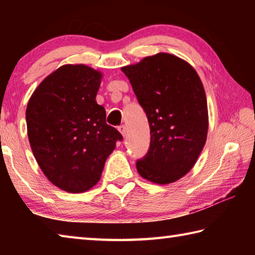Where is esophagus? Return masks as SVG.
Here are the masks:
<instances>
[{"label": "esophagus", "mask_w": 255, "mask_h": 255, "mask_svg": "<svg viewBox=\"0 0 255 255\" xmlns=\"http://www.w3.org/2000/svg\"><path fill=\"white\" fill-rule=\"evenodd\" d=\"M118 130L120 131V133H122V135H123L124 137L126 136L127 128H126V126H125V125H122V126H119V127H118Z\"/></svg>", "instance_id": "obj_1"}]
</instances>
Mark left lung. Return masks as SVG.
Returning a JSON list of instances; mask_svg holds the SVG:
<instances>
[{"label": "left lung", "instance_id": "left-lung-1", "mask_svg": "<svg viewBox=\"0 0 255 255\" xmlns=\"http://www.w3.org/2000/svg\"><path fill=\"white\" fill-rule=\"evenodd\" d=\"M122 71L150 128L148 152L136 162L138 173L157 184L175 182L192 169L206 144L208 108L200 77L189 63L167 53Z\"/></svg>", "mask_w": 255, "mask_h": 255}]
</instances>
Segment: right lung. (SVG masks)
Wrapping results in <instances>:
<instances>
[{
  "mask_svg": "<svg viewBox=\"0 0 255 255\" xmlns=\"http://www.w3.org/2000/svg\"><path fill=\"white\" fill-rule=\"evenodd\" d=\"M102 74L93 68L63 65L38 85L25 120L34 158L51 183L84 192L101 178L106 159L123 136L106 123L96 97Z\"/></svg>",
  "mask_w": 255,
  "mask_h": 255,
  "instance_id": "add662e5",
  "label": "right lung"
}]
</instances>
